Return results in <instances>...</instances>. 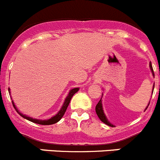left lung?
Returning a JSON list of instances; mask_svg holds the SVG:
<instances>
[{
    "mask_svg": "<svg viewBox=\"0 0 160 160\" xmlns=\"http://www.w3.org/2000/svg\"><path fill=\"white\" fill-rule=\"evenodd\" d=\"M149 68H150V70H151L152 71V74L153 77L155 78V74H154V71H153V69H152V63L151 62L149 63ZM154 87H155V83L153 84V88H152V93H153V90H154ZM102 97H103V93H102V96H101V99L100 100V101L98 102V104H97V106H96V113H97V116L99 117V118L100 119V121H102L104 123H105L106 125H108V126H109V127H114L115 126H114L113 124H112V123L110 122L108 120L107 117H106L105 114H104V109H103V104H102ZM150 104V101L148 102V104L147 107L145 108V109H144V111L146 110V109L148 108V105H149Z\"/></svg>",
    "mask_w": 160,
    "mask_h": 160,
    "instance_id": "left-lung-1",
    "label": "left lung"
}]
</instances>
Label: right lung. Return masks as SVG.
<instances>
[{
    "label": "right lung",
    "instance_id": "obj_1",
    "mask_svg": "<svg viewBox=\"0 0 160 160\" xmlns=\"http://www.w3.org/2000/svg\"><path fill=\"white\" fill-rule=\"evenodd\" d=\"M78 90H79V88H74V89H71V90L69 91V92H68V96H67V97H66V98H65L64 102H63V105H62V107H61V108H60V110L59 111V112H57V114H56V115H55L54 116L51 117V118H48V119H44V120L38 119V118H32V117L27 116V115H23V114H22L20 112H19V110H18L17 108H16V104H15L14 101H13V100H12V102L13 107H14V108L16 109V112H17V113L19 114V115H20L22 117V118H25V119L29 120V121L32 122L37 123V124H40V125H52V124H55V123H56V122H59L60 119H61L62 117H63V115H64L65 112H66L67 108H68V105H69L71 97H72L73 96H74V94L76 93V92H77ZM8 92H9V95H11L10 88H8ZM11 99H12V97H11Z\"/></svg>",
    "mask_w": 160,
    "mask_h": 160
}]
</instances>
